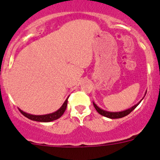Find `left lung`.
<instances>
[{
	"mask_svg": "<svg viewBox=\"0 0 160 160\" xmlns=\"http://www.w3.org/2000/svg\"><path fill=\"white\" fill-rule=\"evenodd\" d=\"M139 103H140V102L138 103H137L136 105L133 106L131 108L128 109V110H126V111H120V112H109V111H103V110H102V109H100L99 107H98L94 102H93V104H94V108L96 109V111H98V113L101 114V115H102V116H105L109 118H122V117H125L126 115H128V114H129L133 110H135V107H136Z\"/></svg>",
	"mask_w": 160,
	"mask_h": 160,
	"instance_id": "8db88e82",
	"label": "left lung"
}]
</instances>
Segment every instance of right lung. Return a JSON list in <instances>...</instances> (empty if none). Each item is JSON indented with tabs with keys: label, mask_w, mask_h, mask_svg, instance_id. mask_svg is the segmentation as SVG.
<instances>
[{
	"label": "right lung",
	"mask_w": 160,
	"mask_h": 160,
	"mask_svg": "<svg viewBox=\"0 0 160 160\" xmlns=\"http://www.w3.org/2000/svg\"><path fill=\"white\" fill-rule=\"evenodd\" d=\"M67 102H68V98L65 101V102L63 103V105L61 107V108L59 110H58L57 111L52 113V114H45V115H33V114H29L27 113L24 112V111L19 110L20 112L23 114L24 116L26 117V118H29L31 120H33V121H38V122H51L53 120H56L58 118H60L62 115L63 114V113L66 111V107H67Z\"/></svg>",
	"instance_id": "obj_1"
}]
</instances>
